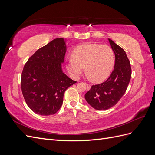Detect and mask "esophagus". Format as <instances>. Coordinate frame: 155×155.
Returning <instances> with one entry per match:
<instances>
[{
    "label": "esophagus",
    "instance_id": "obj_1",
    "mask_svg": "<svg viewBox=\"0 0 155 155\" xmlns=\"http://www.w3.org/2000/svg\"><path fill=\"white\" fill-rule=\"evenodd\" d=\"M86 85H87V90H90V89H91V86L90 84H88V83H87Z\"/></svg>",
    "mask_w": 155,
    "mask_h": 155
}]
</instances>
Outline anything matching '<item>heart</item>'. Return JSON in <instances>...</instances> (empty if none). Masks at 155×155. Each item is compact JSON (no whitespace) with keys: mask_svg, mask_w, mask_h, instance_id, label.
Here are the masks:
<instances>
[{"mask_svg":"<svg viewBox=\"0 0 155 155\" xmlns=\"http://www.w3.org/2000/svg\"><path fill=\"white\" fill-rule=\"evenodd\" d=\"M114 63V51L109 46L87 43L74 48L72 58L67 61V68L70 76L78 79L85 67L93 81L100 82L110 76Z\"/></svg>","mask_w":155,"mask_h":155,"instance_id":"obj_1","label":"heart"}]
</instances>
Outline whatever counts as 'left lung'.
Returning a JSON list of instances; mask_svg holds the SVG:
<instances>
[{"label":"left lung","instance_id":"8db88e82","mask_svg":"<svg viewBox=\"0 0 155 155\" xmlns=\"http://www.w3.org/2000/svg\"><path fill=\"white\" fill-rule=\"evenodd\" d=\"M109 41L115 54L114 70L105 82L92 85L85 95L88 104L98 110L109 109L118 102L131 77L130 64L125 50L111 39Z\"/></svg>","mask_w":155,"mask_h":155}]
</instances>
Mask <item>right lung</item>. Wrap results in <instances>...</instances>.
I'll return each instance as SVG.
<instances>
[{
	"label": "right lung",
	"instance_id": "right-lung-1",
	"mask_svg": "<svg viewBox=\"0 0 155 155\" xmlns=\"http://www.w3.org/2000/svg\"><path fill=\"white\" fill-rule=\"evenodd\" d=\"M66 51L64 39H55L37 50L25 65L21 81L22 95L36 114L56 113L63 104L65 91L76 83L63 72Z\"/></svg>",
	"mask_w": 155,
	"mask_h": 155
}]
</instances>
